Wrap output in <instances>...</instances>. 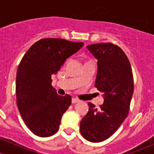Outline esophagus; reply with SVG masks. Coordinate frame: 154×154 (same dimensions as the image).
Listing matches in <instances>:
<instances>
[{
    "mask_svg": "<svg viewBox=\"0 0 154 154\" xmlns=\"http://www.w3.org/2000/svg\"><path fill=\"white\" fill-rule=\"evenodd\" d=\"M78 102H79V100L77 99V98H72V103L75 104V103H78Z\"/></svg>",
    "mask_w": 154,
    "mask_h": 154,
    "instance_id": "esophagus-1",
    "label": "esophagus"
}]
</instances>
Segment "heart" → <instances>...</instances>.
<instances>
[{
  "label": "heart",
  "instance_id": "heart-1",
  "mask_svg": "<svg viewBox=\"0 0 154 154\" xmlns=\"http://www.w3.org/2000/svg\"><path fill=\"white\" fill-rule=\"evenodd\" d=\"M88 63H94V61L91 59H86L84 61V64H88Z\"/></svg>",
  "mask_w": 154,
  "mask_h": 154
}]
</instances>
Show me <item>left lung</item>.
<instances>
[{"instance_id": "1", "label": "left lung", "mask_w": 154, "mask_h": 154, "mask_svg": "<svg viewBox=\"0 0 154 154\" xmlns=\"http://www.w3.org/2000/svg\"><path fill=\"white\" fill-rule=\"evenodd\" d=\"M87 48L98 60L95 87L103 93L98 109L88 103L89 111L81 120V134L90 142L99 143L110 137L128 115L134 91L133 75L128 56L111 43L92 44Z\"/></svg>"}]
</instances>
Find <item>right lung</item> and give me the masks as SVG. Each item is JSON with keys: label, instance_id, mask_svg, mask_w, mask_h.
Segmentation results:
<instances>
[{"label": "right lung", "instance_id": "add662e5", "mask_svg": "<svg viewBox=\"0 0 154 154\" xmlns=\"http://www.w3.org/2000/svg\"><path fill=\"white\" fill-rule=\"evenodd\" d=\"M84 43L61 38H44L28 49L19 63L16 79L19 111L35 135L49 137L59 130L61 116L71 105L69 95H59L51 75Z\"/></svg>", "mask_w": 154, "mask_h": 154}]
</instances>
